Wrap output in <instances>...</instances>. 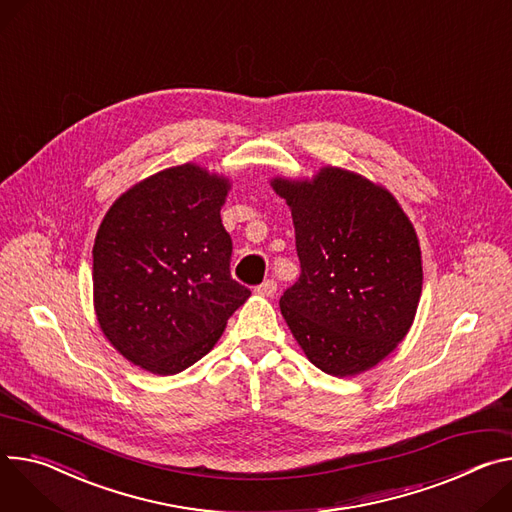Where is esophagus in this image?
Listing matches in <instances>:
<instances>
[{
  "instance_id": "1",
  "label": "esophagus",
  "mask_w": 512,
  "mask_h": 512,
  "mask_svg": "<svg viewBox=\"0 0 512 512\" xmlns=\"http://www.w3.org/2000/svg\"><path fill=\"white\" fill-rule=\"evenodd\" d=\"M275 292H277V282L275 280H265L263 284H259L255 288V294H259V296H273Z\"/></svg>"
}]
</instances>
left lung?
Masks as SVG:
<instances>
[{"mask_svg":"<svg viewBox=\"0 0 512 512\" xmlns=\"http://www.w3.org/2000/svg\"><path fill=\"white\" fill-rule=\"evenodd\" d=\"M296 228L300 277L280 298L306 357L331 376L380 363L406 337L423 290L416 232L380 185L337 167L273 179Z\"/></svg>","mask_w":512,"mask_h":512,"instance_id":"obj_1","label":"left lung"}]
</instances>
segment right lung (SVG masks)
I'll return each instance as SVG.
<instances>
[{"label": "right lung", "instance_id": "right-lung-1", "mask_svg": "<svg viewBox=\"0 0 512 512\" xmlns=\"http://www.w3.org/2000/svg\"><path fill=\"white\" fill-rule=\"evenodd\" d=\"M228 179L179 165L136 183L100 224L94 302L108 341L134 365L173 376L202 359L251 296L230 275L220 208Z\"/></svg>", "mask_w": 512, "mask_h": 512}]
</instances>
